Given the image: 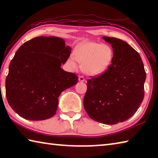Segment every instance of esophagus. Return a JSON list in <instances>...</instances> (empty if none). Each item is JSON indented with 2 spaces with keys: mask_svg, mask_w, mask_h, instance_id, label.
I'll use <instances>...</instances> for the list:
<instances>
[{
  "mask_svg": "<svg viewBox=\"0 0 158 158\" xmlns=\"http://www.w3.org/2000/svg\"><path fill=\"white\" fill-rule=\"evenodd\" d=\"M78 79H79V81H81V82H84V81H85V79H84V77H83V76H79V77H78Z\"/></svg>",
  "mask_w": 158,
  "mask_h": 158,
  "instance_id": "1",
  "label": "esophagus"
}]
</instances>
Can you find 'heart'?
<instances>
[{"instance_id":"obj_1","label":"heart","mask_w":158,"mask_h":158,"mask_svg":"<svg viewBox=\"0 0 158 158\" xmlns=\"http://www.w3.org/2000/svg\"><path fill=\"white\" fill-rule=\"evenodd\" d=\"M74 56L68 58L73 68H77V60L82 63V70L88 75H98L105 72L111 65L114 51L108 44L89 42L77 46Z\"/></svg>"}]
</instances>
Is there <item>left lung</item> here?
<instances>
[{
  "label": "left lung",
  "instance_id": "8db88e82",
  "mask_svg": "<svg viewBox=\"0 0 158 158\" xmlns=\"http://www.w3.org/2000/svg\"><path fill=\"white\" fill-rule=\"evenodd\" d=\"M102 39L113 48L112 63L103 74L88 80L84 106L91 119L114 125L129 119L139 108L146 74L140 55L126 42Z\"/></svg>",
  "mask_w": 158,
  "mask_h": 158
}]
</instances>
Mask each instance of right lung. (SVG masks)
I'll list each match as a JSON object with an SVG mask.
<instances>
[{
  "label": "right lung",
  "instance_id": "1",
  "mask_svg": "<svg viewBox=\"0 0 158 158\" xmlns=\"http://www.w3.org/2000/svg\"><path fill=\"white\" fill-rule=\"evenodd\" d=\"M70 53L58 37H37L19 48L5 80L7 100L16 113L30 121L54 116L61 93L79 81L60 67Z\"/></svg>",
  "mask_w": 158,
  "mask_h": 158
}]
</instances>
